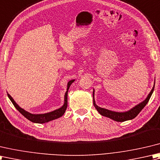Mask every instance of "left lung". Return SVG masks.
Segmentation results:
<instances>
[{
  "label": "left lung",
  "instance_id": "8db88e82",
  "mask_svg": "<svg viewBox=\"0 0 160 160\" xmlns=\"http://www.w3.org/2000/svg\"><path fill=\"white\" fill-rule=\"evenodd\" d=\"M154 88L155 86H153L152 89L151 90V92L149 93V94L147 97L144 102L140 103L138 104V106H136L135 107L133 108L131 110H130L129 111L126 112H113L111 111V110H107L105 108H100L99 106H97L95 103V102H94V91H93V103H94V106L95 107V108L97 110V111L99 112L101 115L104 116V117H107L108 118L115 120L116 122H125L127 121V120H130V119H134L136 116H138V114L141 112V110L144 108L145 106L147 104L148 102V101L151 98V97L152 95V94L153 92V90H154Z\"/></svg>",
  "mask_w": 160,
  "mask_h": 160
}]
</instances>
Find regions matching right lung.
<instances>
[{"instance_id": "1", "label": "right lung", "mask_w": 160, "mask_h": 160, "mask_svg": "<svg viewBox=\"0 0 160 160\" xmlns=\"http://www.w3.org/2000/svg\"><path fill=\"white\" fill-rule=\"evenodd\" d=\"M74 80H71L68 83V88L67 91L66 92V94H65V99H64V104L63 106H62L60 108H58L54 111L48 112V113H45V114H38V115H34V114H31L30 112H28L27 111H25V110L21 108V107H19L18 106V104L16 103L14 100L12 99V97L9 95V94H8V96L9 98V99L11 100V102H12L13 105L14 106V107L17 109L19 112H20L22 115H23L25 118H27L28 120H30L32 122L34 123H46L50 121H52V120L56 119L57 118H59L61 116L63 115V114L65 113L67 108L68 106V89L70 86V85L72 83L74 82Z\"/></svg>"}]
</instances>
